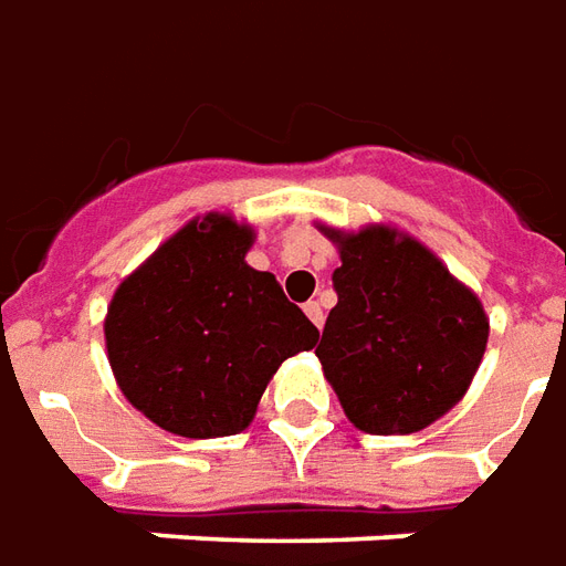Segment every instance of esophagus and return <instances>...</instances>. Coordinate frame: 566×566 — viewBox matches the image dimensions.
Masks as SVG:
<instances>
[{
    "mask_svg": "<svg viewBox=\"0 0 566 566\" xmlns=\"http://www.w3.org/2000/svg\"><path fill=\"white\" fill-rule=\"evenodd\" d=\"M304 314L311 316V323H314L316 328L323 326V307H319V302H307V304H304Z\"/></svg>",
    "mask_w": 566,
    "mask_h": 566,
    "instance_id": "34e87169",
    "label": "esophagus"
}]
</instances>
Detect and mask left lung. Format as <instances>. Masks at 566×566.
I'll return each mask as SVG.
<instances>
[{
  "instance_id": "left-lung-1",
  "label": "left lung",
  "mask_w": 566,
  "mask_h": 566,
  "mask_svg": "<svg viewBox=\"0 0 566 566\" xmlns=\"http://www.w3.org/2000/svg\"><path fill=\"white\" fill-rule=\"evenodd\" d=\"M326 234L340 250L316 356L344 415L375 436L418 432L467 392L488 344L482 302L390 228Z\"/></svg>"
}]
</instances>
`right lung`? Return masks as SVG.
I'll list each match as a JSON object with an SVG mask.
<instances>
[{
    "label": "right lung",
    "instance_id": "1",
    "mask_svg": "<svg viewBox=\"0 0 566 566\" xmlns=\"http://www.w3.org/2000/svg\"><path fill=\"white\" fill-rule=\"evenodd\" d=\"M250 247V228L210 212L112 298L109 366L130 405L161 430L186 439L247 430L280 363L319 338L274 274L243 262Z\"/></svg>",
    "mask_w": 566,
    "mask_h": 566
}]
</instances>
